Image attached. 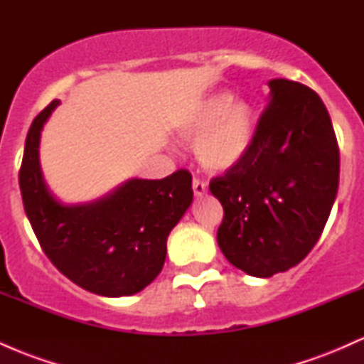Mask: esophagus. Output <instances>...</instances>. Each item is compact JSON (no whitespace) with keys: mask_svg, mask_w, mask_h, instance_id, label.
Returning <instances> with one entry per match:
<instances>
[{"mask_svg":"<svg viewBox=\"0 0 364 364\" xmlns=\"http://www.w3.org/2000/svg\"><path fill=\"white\" fill-rule=\"evenodd\" d=\"M193 191H195V196H203L207 193V183L202 181V179L195 178L193 179Z\"/></svg>","mask_w":364,"mask_h":364,"instance_id":"esophagus-1","label":"esophagus"}]
</instances>
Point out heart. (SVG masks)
<instances>
[{
    "mask_svg": "<svg viewBox=\"0 0 364 364\" xmlns=\"http://www.w3.org/2000/svg\"><path fill=\"white\" fill-rule=\"evenodd\" d=\"M257 114L250 101L215 92L200 99L178 127L183 140L195 139L200 164L210 171H228L240 164L252 149Z\"/></svg>",
    "mask_w": 364,
    "mask_h": 364,
    "instance_id": "heart-1",
    "label": "heart"
}]
</instances>
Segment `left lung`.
<instances>
[{
  "label": "left lung",
  "mask_w": 364,
  "mask_h": 364,
  "mask_svg": "<svg viewBox=\"0 0 364 364\" xmlns=\"http://www.w3.org/2000/svg\"><path fill=\"white\" fill-rule=\"evenodd\" d=\"M269 87L250 152L210 181L224 207L220 252L253 277L286 272L311 252L339 188V147L318 94L286 78Z\"/></svg>",
  "instance_id": "1"
}]
</instances>
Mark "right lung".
<instances>
[{
  "instance_id": "add662e5",
  "label": "right lung",
  "mask_w": 364,
  "mask_h": 364,
  "mask_svg": "<svg viewBox=\"0 0 364 364\" xmlns=\"http://www.w3.org/2000/svg\"><path fill=\"white\" fill-rule=\"evenodd\" d=\"M54 101L32 121L18 181L23 208L53 265L82 289L107 298L132 296L161 274L168 236L193 202L191 174L132 178L87 203L58 200L41 168V132Z\"/></svg>"
}]
</instances>
